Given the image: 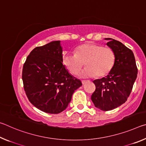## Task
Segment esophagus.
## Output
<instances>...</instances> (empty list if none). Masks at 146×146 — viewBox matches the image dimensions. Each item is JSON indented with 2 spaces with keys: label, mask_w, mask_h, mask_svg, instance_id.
I'll use <instances>...</instances> for the list:
<instances>
[{
  "label": "esophagus",
  "mask_w": 146,
  "mask_h": 146,
  "mask_svg": "<svg viewBox=\"0 0 146 146\" xmlns=\"http://www.w3.org/2000/svg\"><path fill=\"white\" fill-rule=\"evenodd\" d=\"M86 82H87V81H86V80H82V83L83 85H84Z\"/></svg>",
  "instance_id": "1"
}]
</instances>
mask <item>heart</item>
Wrapping results in <instances>:
<instances>
[{"mask_svg": "<svg viewBox=\"0 0 146 146\" xmlns=\"http://www.w3.org/2000/svg\"><path fill=\"white\" fill-rule=\"evenodd\" d=\"M116 54L110 47L88 42L76 48L75 54L63 55L62 64L69 72L77 75L85 65L87 66L80 74L82 77H103L108 75L114 67Z\"/></svg>", "mask_w": 146, "mask_h": 146, "instance_id": "b5f03b06", "label": "heart"}]
</instances>
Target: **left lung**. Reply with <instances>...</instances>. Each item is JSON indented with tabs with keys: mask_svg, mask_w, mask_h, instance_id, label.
Masks as SVG:
<instances>
[{
	"mask_svg": "<svg viewBox=\"0 0 146 146\" xmlns=\"http://www.w3.org/2000/svg\"><path fill=\"white\" fill-rule=\"evenodd\" d=\"M107 45L116 54L115 63L108 76L93 81L95 91L91 100L96 108L110 111L123 104L127 100L137 78L138 69L134 54L120 42L107 38Z\"/></svg>",
	"mask_w": 146,
	"mask_h": 146,
	"instance_id": "obj_1",
	"label": "left lung"
}]
</instances>
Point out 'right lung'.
Returning <instances> with one entry per match:
<instances>
[{"label": "right lung", "instance_id": "1", "mask_svg": "<svg viewBox=\"0 0 146 146\" xmlns=\"http://www.w3.org/2000/svg\"><path fill=\"white\" fill-rule=\"evenodd\" d=\"M60 41L34 48L23 69L24 90L28 100L42 111L58 114L68 107L82 82L73 77L62 64Z\"/></svg>", "mask_w": 146, "mask_h": 146}]
</instances>
